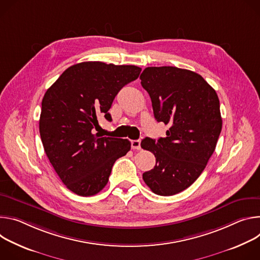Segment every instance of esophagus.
<instances>
[{
    "label": "esophagus",
    "mask_w": 260,
    "mask_h": 260,
    "mask_svg": "<svg viewBox=\"0 0 260 260\" xmlns=\"http://www.w3.org/2000/svg\"><path fill=\"white\" fill-rule=\"evenodd\" d=\"M131 148L133 150H140V140H132L131 141Z\"/></svg>",
    "instance_id": "esophagus-1"
}]
</instances>
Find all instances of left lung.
<instances>
[{
  "mask_svg": "<svg viewBox=\"0 0 260 260\" xmlns=\"http://www.w3.org/2000/svg\"><path fill=\"white\" fill-rule=\"evenodd\" d=\"M139 78L155 119L170 126L158 141L142 139L141 148L156 157L142 179L155 194L175 195L198 179L216 149L222 129L219 98L203 76L186 69L148 67Z\"/></svg>",
  "mask_w": 260,
  "mask_h": 260,
  "instance_id": "obj_1",
  "label": "left lung"
}]
</instances>
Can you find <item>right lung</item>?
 I'll return each mask as SVG.
<instances>
[{"mask_svg":"<svg viewBox=\"0 0 260 260\" xmlns=\"http://www.w3.org/2000/svg\"><path fill=\"white\" fill-rule=\"evenodd\" d=\"M141 68L82 62L66 69L42 99L39 131L45 154L65 186L92 196L107 184L117 159L131 149L128 139L94 134L98 117L111 121L114 97Z\"/></svg>","mask_w":260,"mask_h":260,"instance_id":"obj_1","label":"right lung"}]
</instances>
